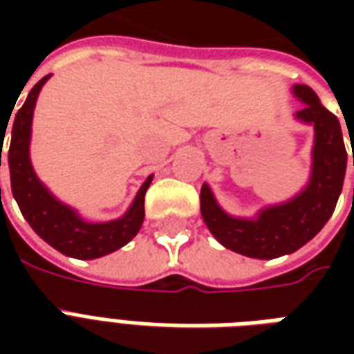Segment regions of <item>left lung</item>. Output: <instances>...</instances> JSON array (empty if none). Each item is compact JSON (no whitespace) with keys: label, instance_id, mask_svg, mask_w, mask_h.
Here are the masks:
<instances>
[{"label":"left lung","instance_id":"1","mask_svg":"<svg viewBox=\"0 0 354 354\" xmlns=\"http://www.w3.org/2000/svg\"><path fill=\"white\" fill-rule=\"evenodd\" d=\"M292 94L304 104L294 115L296 121L315 131L311 174L304 189L284 203L267 205L252 218H239L218 205L210 185L201 187V214L208 231L222 246L256 260L281 258L307 245L334 214L347 169L337 117L320 104L311 87L294 85Z\"/></svg>","mask_w":354,"mask_h":354}]
</instances>
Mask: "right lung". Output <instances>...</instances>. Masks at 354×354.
<instances>
[{
	"instance_id": "1",
	"label": "right lung",
	"mask_w": 354,
	"mask_h": 354,
	"mask_svg": "<svg viewBox=\"0 0 354 354\" xmlns=\"http://www.w3.org/2000/svg\"><path fill=\"white\" fill-rule=\"evenodd\" d=\"M49 77L50 75H45L41 81L35 83L34 88L28 93L26 102L17 111L15 121H12L11 146L7 151L12 197L17 201L22 216L26 218V222L47 245L57 248L58 252L70 256V258L94 260V258H102L106 254L115 252L136 237V233L144 223V214H146L144 197L153 180V174L146 178V182L138 189L129 210L117 220L88 222L85 218H81L75 208L58 201L47 189V185L37 178L32 161H30V140H32V119H34L35 102ZM5 131L7 129H3L1 132V138H3Z\"/></svg>"
}]
</instances>
